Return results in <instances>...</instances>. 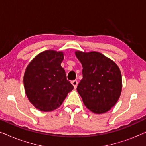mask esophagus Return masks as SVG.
<instances>
[{"label":"esophagus","instance_id":"obj_1","mask_svg":"<svg viewBox=\"0 0 146 146\" xmlns=\"http://www.w3.org/2000/svg\"><path fill=\"white\" fill-rule=\"evenodd\" d=\"M78 84V82L77 80L72 81V84L74 86V88H77Z\"/></svg>","mask_w":146,"mask_h":146}]
</instances>
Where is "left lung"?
Returning <instances> with one entry per match:
<instances>
[{
    "label": "left lung",
    "mask_w": 146,
    "mask_h": 146,
    "mask_svg": "<svg viewBox=\"0 0 146 146\" xmlns=\"http://www.w3.org/2000/svg\"><path fill=\"white\" fill-rule=\"evenodd\" d=\"M82 66L83 78L77 87L86 107L100 114L107 112L118 100L122 88L121 74L114 62L98 52H75Z\"/></svg>",
    "instance_id": "obj_1"
}]
</instances>
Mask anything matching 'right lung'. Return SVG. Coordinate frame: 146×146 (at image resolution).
<instances>
[{"label": "right lung", "instance_id": "add662e5", "mask_svg": "<svg viewBox=\"0 0 146 146\" xmlns=\"http://www.w3.org/2000/svg\"><path fill=\"white\" fill-rule=\"evenodd\" d=\"M63 60V52L48 50L38 54L26 68L24 75L26 94L39 110H54L74 88L61 66Z\"/></svg>", "mask_w": 146, "mask_h": 146}]
</instances>
